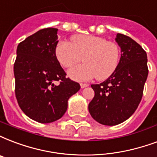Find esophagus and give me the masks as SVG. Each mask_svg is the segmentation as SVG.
<instances>
[{"label":"esophagus","instance_id":"1","mask_svg":"<svg viewBox=\"0 0 157 157\" xmlns=\"http://www.w3.org/2000/svg\"><path fill=\"white\" fill-rule=\"evenodd\" d=\"M80 86H81V88H86V87H88V84H87V83H80Z\"/></svg>","mask_w":157,"mask_h":157}]
</instances>
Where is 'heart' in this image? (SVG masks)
I'll return each mask as SVG.
<instances>
[{"label":"heart","instance_id":"obj_1","mask_svg":"<svg viewBox=\"0 0 157 157\" xmlns=\"http://www.w3.org/2000/svg\"><path fill=\"white\" fill-rule=\"evenodd\" d=\"M55 55L63 68L69 69L79 63H84L69 71L72 79L85 82L96 77L104 80L116 71L120 60V48L113 41L103 37L89 35H77L71 43L59 41L55 48Z\"/></svg>","mask_w":157,"mask_h":157}]
</instances>
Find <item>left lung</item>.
I'll return each instance as SVG.
<instances>
[{
	"label": "left lung",
	"mask_w": 157,
	"mask_h": 157,
	"mask_svg": "<svg viewBox=\"0 0 157 157\" xmlns=\"http://www.w3.org/2000/svg\"><path fill=\"white\" fill-rule=\"evenodd\" d=\"M122 55L116 71L99 84H92L94 97L88 111L101 124L115 126L130 117L138 107L148 75L147 53L132 39L117 34Z\"/></svg>",
	"instance_id": "1"
}]
</instances>
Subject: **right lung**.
<instances>
[{
    "instance_id": "add662e5",
    "label": "right lung",
    "mask_w": 157,
    "mask_h": 157,
    "mask_svg": "<svg viewBox=\"0 0 157 157\" xmlns=\"http://www.w3.org/2000/svg\"><path fill=\"white\" fill-rule=\"evenodd\" d=\"M58 29L45 28L19 44L14 63L15 93L20 108L29 118L49 123L61 118L68 100L80 89L66 78L55 55Z\"/></svg>"
}]
</instances>
